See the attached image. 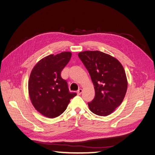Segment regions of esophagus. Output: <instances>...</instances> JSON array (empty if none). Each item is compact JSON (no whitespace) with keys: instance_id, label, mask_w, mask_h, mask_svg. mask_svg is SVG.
Here are the masks:
<instances>
[{"instance_id":"obj_1","label":"esophagus","mask_w":155,"mask_h":155,"mask_svg":"<svg viewBox=\"0 0 155 155\" xmlns=\"http://www.w3.org/2000/svg\"><path fill=\"white\" fill-rule=\"evenodd\" d=\"M82 92H83V90H82V89H81V88H79V90L78 91V92H77L78 95H81Z\"/></svg>"}]
</instances>
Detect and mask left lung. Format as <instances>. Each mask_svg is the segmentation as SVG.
<instances>
[{"label":"left lung","instance_id":"8db88e82","mask_svg":"<svg viewBox=\"0 0 155 155\" xmlns=\"http://www.w3.org/2000/svg\"><path fill=\"white\" fill-rule=\"evenodd\" d=\"M79 59L90 74L95 97L89 109L101 116L110 114L122 103L127 89L125 70L119 61L100 51H84Z\"/></svg>","mask_w":155,"mask_h":155}]
</instances>
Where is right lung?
<instances>
[{"label": "right lung", "instance_id": "1", "mask_svg": "<svg viewBox=\"0 0 155 155\" xmlns=\"http://www.w3.org/2000/svg\"><path fill=\"white\" fill-rule=\"evenodd\" d=\"M72 53L63 51L41 59L32 69L28 81V92L32 105L47 118H54L66 110L71 98L67 82L61 72L71 58Z\"/></svg>", "mask_w": 155, "mask_h": 155}]
</instances>
